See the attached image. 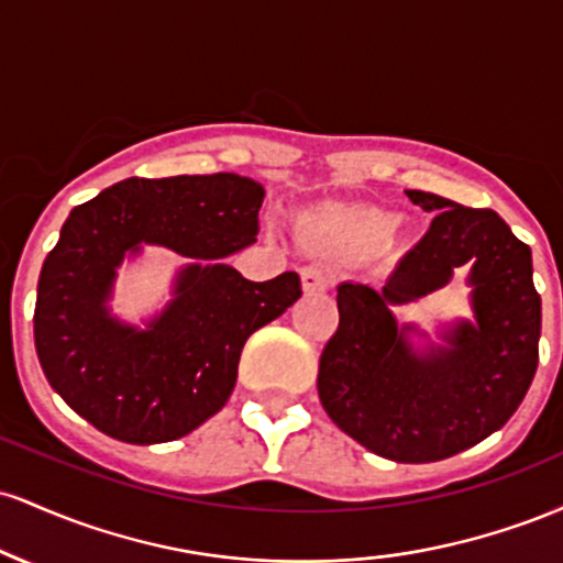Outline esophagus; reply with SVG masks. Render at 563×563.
I'll list each match as a JSON object with an SVG mask.
<instances>
[{"label":"esophagus","mask_w":563,"mask_h":563,"mask_svg":"<svg viewBox=\"0 0 563 563\" xmlns=\"http://www.w3.org/2000/svg\"><path fill=\"white\" fill-rule=\"evenodd\" d=\"M301 288H303V294H322V290L331 288V273L318 267V264H312V267H303L301 269Z\"/></svg>","instance_id":"1"}]
</instances>
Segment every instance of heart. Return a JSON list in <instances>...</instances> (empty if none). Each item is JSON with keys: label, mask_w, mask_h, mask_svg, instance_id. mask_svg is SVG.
I'll return each instance as SVG.
<instances>
[{"label": "heart", "mask_w": 563, "mask_h": 563, "mask_svg": "<svg viewBox=\"0 0 563 563\" xmlns=\"http://www.w3.org/2000/svg\"><path fill=\"white\" fill-rule=\"evenodd\" d=\"M309 228L314 230V235L328 238V241L373 243L394 228V214L373 209V206L325 203L309 217Z\"/></svg>", "instance_id": "b5f03b06"}]
</instances>
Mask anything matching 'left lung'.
Listing matches in <instances>:
<instances>
[{
  "label": "left lung",
  "instance_id": "1",
  "mask_svg": "<svg viewBox=\"0 0 563 563\" xmlns=\"http://www.w3.org/2000/svg\"><path fill=\"white\" fill-rule=\"evenodd\" d=\"M405 196L434 222L384 288L339 286V331L322 349L318 394L331 421L397 463H434L503 429L538 371L540 296L532 251L493 209L423 190ZM470 264L472 320L438 339L397 323L393 307L443 287Z\"/></svg>",
  "mask_w": 563,
  "mask_h": 563
}]
</instances>
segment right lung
<instances>
[{
	"label": "right lung",
	"instance_id": "add662e5",
	"mask_svg": "<svg viewBox=\"0 0 563 563\" xmlns=\"http://www.w3.org/2000/svg\"><path fill=\"white\" fill-rule=\"evenodd\" d=\"M262 198L256 179L232 172L129 177L70 211L34 312L38 363L70 410L129 444L172 442L222 410L245 339L301 296L296 273L251 283L228 264L256 241ZM145 244L188 262L173 299L137 327L110 299L120 264Z\"/></svg>",
	"mask_w": 563,
	"mask_h": 563
}]
</instances>
